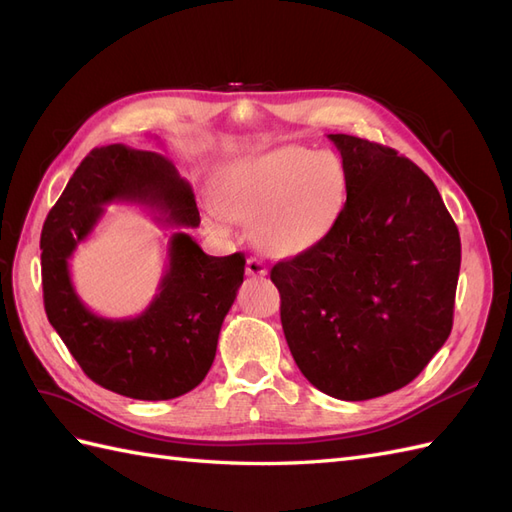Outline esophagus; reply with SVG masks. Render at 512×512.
Masks as SVG:
<instances>
[{"instance_id": "1", "label": "esophagus", "mask_w": 512, "mask_h": 512, "mask_svg": "<svg viewBox=\"0 0 512 512\" xmlns=\"http://www.w3.org/2000/svg\"><path fill=\"white\" fill-rule=\"evenodd\" d=\"M245 273L252 275V277H262V275H267V265L260 258L252 256V258H247V262H245Z\"/></svg>"}]
</instances>
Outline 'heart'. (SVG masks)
I'll list each match as a JSON object with an SVG mask.
<instances>
[{"label":"heart","mask_w":512,"mask_h":512,"mask_svg":"<svg viewBox=\"0 0 512 512\" xmlns=\"http://www.w3.org/2000/svg\"><path fill=\"white\" fill-rule=\"evenodd\" d=\"M346 203L344 168L329 153L284 147L228 166L213 190V207L230 222L254 224V237L273 256L309 250L329 235ZM209 215L207 228L228 235Z\"/></svg>","instance_id":"1"}]
</instances>
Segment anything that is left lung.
Listing matches in <instances>:
<instances>
[{
  "mask_svg": "<svg viewBox=\"0 0 512 512\" xmlns=\"http://www.w3.org/2000/svg\"><path fill=\"white\" fill-rule=\"evenodd\" d=\"M346 205L329 235L271 269L294 363L365 401L412 382L453 329L459 230L433 181L391 147L329 134Z\"/></svg>",
  "mask_w": 512,
  "mask_h": 512,
  "instance_id": "8db88e82",
  "label": "left lung"
}]
</instances>
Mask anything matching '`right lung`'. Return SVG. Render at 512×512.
<instances>
[{
  "label": "right lung",
  "instance_id": "obj_1",
  "mask_svg": "<svg viewBox=\"0 0 512 512\" xmlns=\"http://www.w3.org/2000/svg\"><path fill=\"white\" fill-rule=\"evenodd\" d=\"M113 203L138 205L166 226L196 228L192 185L156 151L108 145L74 170L42 228L44 309L85 374L104 389L143 401L190 393L205 380L222 322L243 284L245 258L209 256L188 232L166 245L156 297L134 318H104L81 301L70 258Z\"/></svg>",
  "mask_w": 512,
  "mask_h": 512
}]
</instances>
